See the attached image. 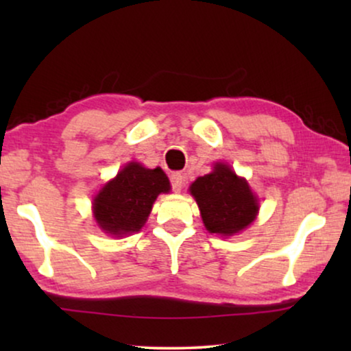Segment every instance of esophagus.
<instances>
[{
	"label": "esophagus",
	"instance_id": "esophagus-1",
	"mask_svg": "<svg viewBox=\"0 0 351 351\" xmlns=\"http://www.w3.org/2000/svg\"><path fill=\"white\" fill-rule=\"evenodd\" d=\"M171 186L176 193H179L182 190V186H184V176H182L180 172H174V174L171 176Z\"/></svg>",
	"mask_w": 351,
	"mask_h": 351
}]
</instances>
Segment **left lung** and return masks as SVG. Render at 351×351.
I'll list each match as a JSON object with an SVG mask.
<instances>
[{
	"instance_id": "1",
	"label": "left lung",
	"mask_w": 351,
	"mask_h": 351,
	"mask_svg": "<svg viewBox=\"0 0 351 351\" xmlns=\"http://www.w3.org/2000/svg\"><path fill=\"white\" fill-rule=\"evenodd\" d=\"M190 191L210 233L230 237L246 228L257 215L258 206L247 182L222 162L210 174L198 177Z\"/></svg>"
}]
</instances>
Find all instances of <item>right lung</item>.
I'll return each mask as SVG.
<instances>
[{"label": "right lung", "instance_id": "right-lung-1", "mask_svg": "<svg viewBox=\"0 0 351 351\" xmlns=\"http://www.w3.org/2000/svg\"><path fill=\"white\" fill-rule=\"evenodd\" d=\"M169 180L160 167L147 169L129 162L94 199V217L105 233L129 234L138 232L160 193H167Z\"/></svg>", "mask_w": 351, "mask_h": 351}]
</instances>
